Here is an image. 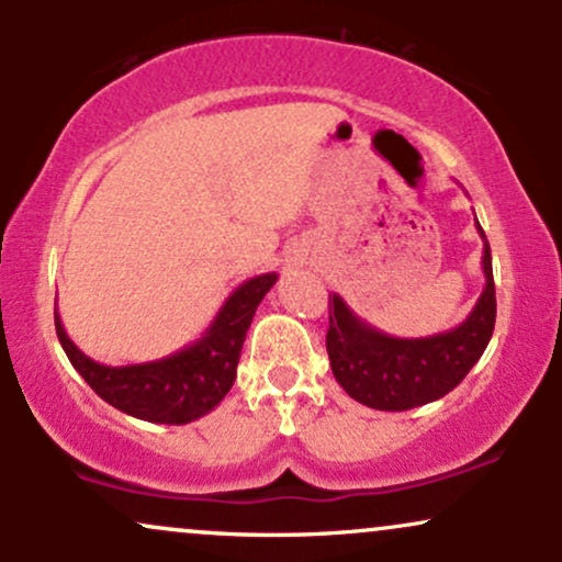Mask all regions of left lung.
Listing matches in <instances>:
<instances>
[{"instance_id":"obj_1","label":"left lung","mask_w":562,"mask_h":562,"mask_svg":"<svg viewBox=\"0 0 562 562\" xmlns=\"http://www.w3.org/2000/svg\"><path fill=\"white\" fill-rule=\"evenodd\" d=\"M475 229L483 240L481 263L486 285L473 312L447 333L428 338H393L367 325L338 293H333L327 353L333 375L348 396L370 409H415L447 396L473 370L492 340L496 319L492 248L479 218Z\"/></svg>"}]
</instances>
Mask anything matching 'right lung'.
<instances>
[{
    "instance_id": "obj_1",
    "label": "right lung",
    "mask_w": 562,
    "mask_h": 562,
    "mask_svg": "<svg viewBox=\"0 0 562 562\" xmlns=\"http://www.w3.org/2000/svg\"><path fill=\"white\" fill-rule=\"evenodd\" d=\"M277 274H259L245 280L218 308L195 344L156 362L111 367L89 359L63 327L55 312V330L70 364L87 380L97 396L115 409L147 423L187 425L209 415L227 396L237 378V362L250 322L263 295L272 290Z\"/></svg>"
}]
</instances>
